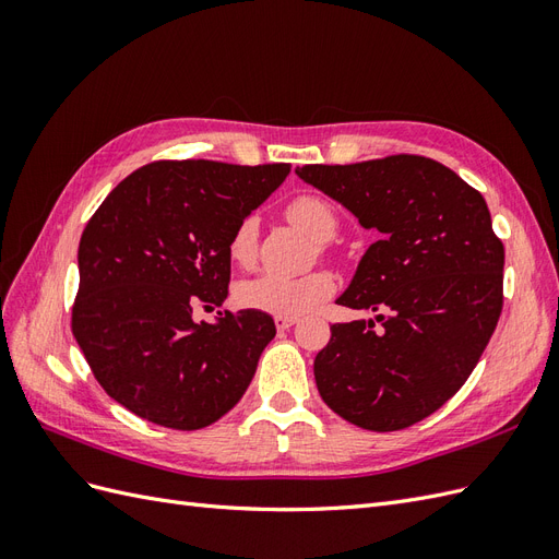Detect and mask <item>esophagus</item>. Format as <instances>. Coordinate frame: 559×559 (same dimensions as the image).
I'll list each match as a JSON object with an SVG mask.
<instances>
[{
    "mask_svg": "<svg viewBox=\"0 0 559 559\" xmlns=\"http://www.w3.org/2000/svg\"><path fill=\"white\" fill-rule=\"evenodd\" d=\"M296 317H275V326L280 329V331H286V329H292L294 324H296Z\"/></svg>",
    "mask_w": 559,
    "mask_h": 559,
    "instance_id": "esophagus-1",
    "label": "esophagus"
}]
</instances>
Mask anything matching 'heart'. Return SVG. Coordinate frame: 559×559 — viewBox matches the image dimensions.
<instances>
[{
  "instance_id": "b5f03b06",
  "label": "heart",
  "mask_w": 559,
  "mask_h": 559,
  "mask_svg": "<svg viewBox=\"0 0 559 559\" xmlns=\"http://www.w3.org/2000/svg\"><path fill=\"white\" fill-rule=\"evenodd\" d=\"M286 218L300 230H306L312 240L329 242L337 230V216L324 198L306 193L294 198L286 205ZM228 257L242 267L257 259V222L251 216L233 228L228 240ZM333 292V280L314 270L298 277H284L275 273H263L259 277L245 280L238 286V300L249 310L267 312L275 317H298L317 308Z\"/></svg>"
}]
</instances>
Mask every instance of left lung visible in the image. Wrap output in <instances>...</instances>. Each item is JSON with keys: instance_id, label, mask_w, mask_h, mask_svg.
<instances>
[{"instance_id": "obj_1", "label": "left lung", "mask_w": 559, "mask_h": 559, "mask_svg": "<svg viewBox=\"0 0 559 559\" xmlns=\"http://www.w3.org/2000/svg\"><path fill=\"white\" fill-rule=\"evenodd\" d=\"M296 173L380 233L335 302L382 314L331 326L314 359L319 394L361 429H408L460 392L497 329L503 242L487 202L413 154Z\"/></svg>"}]
</instances>
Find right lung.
<instances>
[{
	"label": "right lung",
	"instance_id": "1",
	"mask_svg": "<svg viewBox=\"0 0 559 559\" xmlns=\"http://www.w3.org/2000/svg\"><path fill=\"white\" fill-rule=\"evenodd\" d=\"M289 163L156 160L128 175L79 242L72 333L105 392L154 425L224 417L257 373L275 321L259 310L193 321L228 296V240Z\"/></svg>",
	"mask_w": 559,
	"mask_h": 559
}]
</instances>
